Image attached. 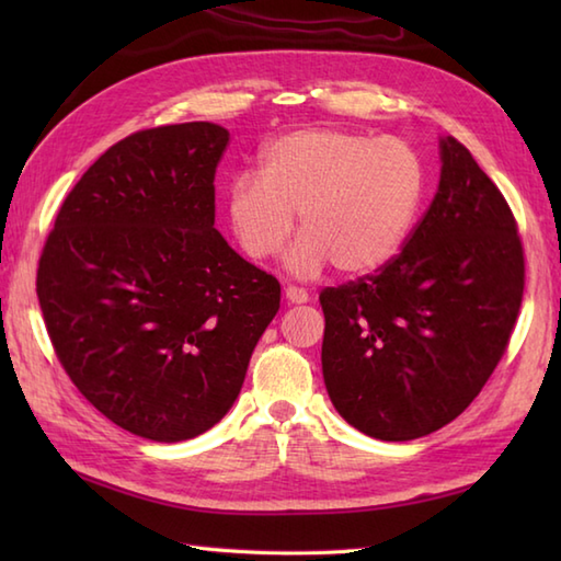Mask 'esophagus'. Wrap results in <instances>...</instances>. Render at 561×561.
Segmentation results:
<instances>
[{"mask_svg":"<svg viewBox=\"0 0 561 561\" xmlns=\"http://www.w3.org/2000/svg\"><path fill=\"white\" fill-rule=\"evenodd\" d=\"M284 294H287V299L291 304H306L308 299H311V294H308L304 287H294V284H287V289H284Z\"/></svg>","mask_w":561,"mask_h":561,"instance_id":"34e87169","label":"esophagus"}]
</instances>
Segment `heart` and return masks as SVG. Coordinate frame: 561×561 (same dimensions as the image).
Here are the masks:
<instances>
[{"label":"heart","mask_w":561,"mask_h":561,"mask_svg":"<svg viewBox=\"0 0 561 561\" xmlns=\"http://www.w3.org/2000/svg\"><path fill=\"white\" fill-rule=\"evenodd\" d=\"M424 195V163L408 141L337 127L274 139L260 178L236 175L229 221L248 257L267 260L287 243L299 211L304 231L287 255L296 274L330 262L340 272H374L400 253Z\"/></svg>","instance_id":"1"}]
</instances>
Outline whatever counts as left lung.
<instances>
[{
    "mask_svg": "<svg viewBox=\"0 0 561 561\" xmlns=\"http://www.w3.org/2000/svg\"><path fill=\"white\" fill-rule=\"evenodd\" d=\"M523 287L526 257L502 190L456 137L440 139L438 190L400 253L320 291L335 410L380 440L446 426L504 356Z\"/></svg>",
    "mask_w": 561,
    "mask_h": 561,
    "instance_id": "obj_1",
    "label": "left lung"
}]
</instances>
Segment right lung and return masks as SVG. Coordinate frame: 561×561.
<instances>
[{"label": "right lung", "instance_id": "1", "mask_svg": "<svg viewBox=\"0 0 561 561\" xmlns=\"http://www.w3.org/2000/svg\"><path fill=\"white\" fill-rule=\"evenodd\" d=\"M214 123L139 129L81 175L38 260L59 364L125 432L175 444L231 410L279 282L214 229Z\"/></svg>", "mask_w": 561, "mask_h": 561}]
</instances>
